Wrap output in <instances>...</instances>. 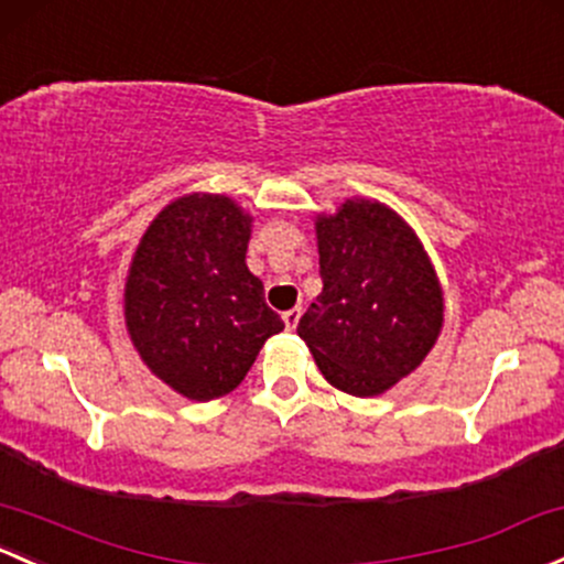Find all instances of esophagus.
I'll use <instances>...</instances> for the list:
<instances>
[{
    "label": "esophagus",
    "mask_w": 564,
    "mask_h": 564,
    "mask_svg": "<svg viewBox=\"0 0 564 564\" xmlns=\"http://www.w3.org/2000/svg\"><path fill=\"white\" fill-rule=\"evenodd\" d=\"M300 316H302V307H292V311L283 313V324H286V329H297Z\"/></svg>",
    "instance_id": "34e87169"
}]
</instances>
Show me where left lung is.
<instances>
[{
	"label": "left lung",
	"mask_w": 564,
	"mask_h": 564,
	"mask_svg": "<svg viewBox=\"0 0 564 564\" xmlns=\"http://www.w3.org/2000/svg\"><path fill=\"white\" fill-rule=\"evenodd\" d=\"M324 289L297 335L335 389L378 397L411 376L443 329V286L411 224L351 197L316 216Z\"/></svg>",
	"instance_id": "obj_1"
}]
</instances>
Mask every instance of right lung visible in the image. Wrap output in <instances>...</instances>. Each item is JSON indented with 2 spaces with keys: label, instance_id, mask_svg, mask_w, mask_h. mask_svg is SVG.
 Here are the masks:
<instances>
[{
  "label": "right lung",
  "instance_id": "add662e5",
  "mask_svg": "<svg viewBox=\"0 0 564 564\" xmlns=\"http://www.w3.org/2000/svg\"><path fill=\"white\" fill-rule=\"evenodd\" d=\"M253 216L192 192L156 213L123 283V322L142 365L186 400L229 394L283 329L246 264Z\"/></svg>",
  "mask_w": 564,
  "mask_h": 564
}]
</instances>
